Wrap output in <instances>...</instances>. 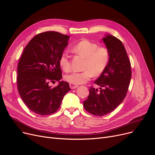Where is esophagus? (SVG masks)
I'll use <instances>...</instances> for the list:
<instances>
[{
    "label": "esophagus",
    "instance_id": "1",
    "mask_svg": "<svg viewBox=\"0 0 155 155\" xmlns=\"http://www.w3.org/2000/svg\"><path fill=\"white\" fill-rule=\"evenodd\" d=\"M78 87V85H74V84H70V87L71 88V89H74V88H76Z\"/></svg>",
    "mask_w": 155,
    "mask_h": 155
}]
</instances>
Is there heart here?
<instances>
[{"label": "heart", "instance_id": "obj_1", "mask_svg": "<svg viewBox=\"0 0 155 155\" xmlns=\"http://www.w3.org/2000/svg\"><path fill=\"white\" fill-rule=\"evenodd\" d=\"M73 53L85 58L82 72H73L64 76L68 82L80 85L86 83L94 75H99L108 66L110 58V52L106 46H99L95 42L83 39L72 48ZM59 64L62 70L68 72L71 70L69 56L63 53L60 57Z\"/></svg>", "mask_w": 155, "mask_h": 155}]
</instances>
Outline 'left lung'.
I'll list each match as a JSON object with an SVG mask.
<instances>
[{"label":"left lung","instance_id":"8db88e82","mask_svg":"<svg viewBox=\"0 0 155 155\" xmlns=\"http://www.w3.org/2000/svg\"><path fill=\"white\" fill-rule=\"evenodd\" d=\"M102 41L110 52V61L94 82L101 87L100 90L91 87L88 98L84 101L85 109L98 116L111 112L123 101L131 78V63L123 43L109 35Z\"/></svg>","mask_w":155,"mask_h":155}]
</instances>
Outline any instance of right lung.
Here are the masks:
<instances>
[{"instance_id":"obj_1","label":"right lung","mask_w":155,"mask_h":155,"mask_svg":"<svg viewBox=\"0 0 155 155\" xmlns=\"http://www.w3.org/2000/svg\"><path fill=\"white\" fill-rule=\"evenodd\" d=\"M70 36L55 31L35 36L24 48L18 65V88L27 107L41 116L54 113L70 88L62 78L60 57ZM58 81L55 87L50 82Z\"/></svg>"}]
</instances>
